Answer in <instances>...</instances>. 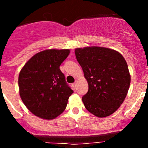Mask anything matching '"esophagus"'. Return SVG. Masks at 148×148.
Instances as JSON below:
<instances>
[{"mask_svg": "<svg viewBox=\"0 0 148 148\" xmlns=\"http://www.w3.org/2000/svg\"><path fill=\"white\" fill-rule=\"evenodd\" d=\"M72 86H73V88L75 89V87H76V86H77V83H76V82H75V83L72 84Z\"/></svg>", "mask_w": 148, "mask_h": 148, "instance_id": "obj_1", "label": "esophagus"}]
</instances>
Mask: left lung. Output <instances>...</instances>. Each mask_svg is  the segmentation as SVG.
Returning <instances> with one entry per match:
<instances>
[{
  "mask_svg": "<svg viewBox=\"0 0 148 148\" xmlns=\"http://www.w3.org/2000/svg\"><path fill=\"white\" fill-rule=\"evenodd\" d=\"M76 59L88 82L82 97L86 109L103 118L117 110L126 97L130 75L124 57L113 49L91 47L75 50Z\"/></svg>",
  "mask_w": 148,
  "mask_h": 148,
  "instance_id": "obj_1",
  "label": "left lung"
}]
</instances>
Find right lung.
I'll use <instances>...</instances> for the list:
<instances>
[{
  "mask_svg": "<svg viewBox=\"0 0 148 148\" xmlns=\"http://www.w3.org/2000/svg\"><path fill=\"white\" fill-rule=\"evenodd\" d=\"M69 49H47L32 56L21 70V98L30 112L44 119H53L64 112L73 90L60 65Z\"/></svg>",
  "mask_w": 148,
  "mask_h": 148,
  "instance_id": "obj_1",
  "label": "right lung"
}]
</instances>
